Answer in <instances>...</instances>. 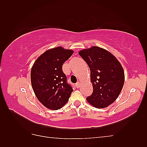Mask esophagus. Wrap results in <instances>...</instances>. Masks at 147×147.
Masks as SVG:
<instances>
[{"mask_svg":"<svg viewBox=\"0 0 147 147\" xmlns=\"http://www.w3.org/2000/svg\"><path fill=\"white\" fill-rule=\"evenodd\" d=\"M76 86L77 88H79V87L80 86V82H78L76 83Z\"/></svg>","mask_w":147,"mask_h":147,"instance_id":"1","label":"esophagus"}]
</instances>
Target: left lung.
<instances>
[{
	"label": "left lung",
	"mask_w": 147,
	"mask_h": 147,
	"mask_svg": "<svg viewBox=\"0 0 147 147\" xmlns=\"http://www.w3.org/2000/svg\"><path fill=\"white\" fill-rule=\"evenodd\" d=\"M79 54L90 69L93 91L87 96V101L96 108L108 107L117 99L123 89V67L115 56L98 47L83 49Z\"/></svg>",
	"instance_id": "8db88e82"
}]
</instances>
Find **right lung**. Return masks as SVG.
I'll use <instances>...</instances> for the list:
<instances>
[{
    "mask_svg": "<svg viewBox=\"0 0 147 147\" xmlns=\"http://www.w3.org/2000/svg\"><path fill=\"white\" fill-rule=\"evenodd\" d=\"M73 51L61 47L48 50L36 59L31 70V82L38 100L51 110L64 105L73 91L62 71Z\"/></svg>",
    "mask_w": 147,
    "mask_h": 147,
    "instance_id": "obj_1",
    "label": "right lung"
}]
</instances>
